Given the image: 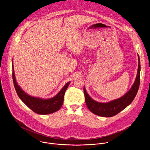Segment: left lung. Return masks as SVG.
<instances>
[{
	"mask_svg": "<svg viewBox=\"0 0 150 150\" xmlns=\"http://www.w3.org/2000/svg\"><path fill=\"white\" fill-rule=\"evenodd\" d=\"M141 65L138 56V69L136 79L130 90L120 98L113 100L109 103H102L93 100L87 94L85 88L83 92L85 103L88 109L94 114L103 117H112L118 114L129 105L135 98L140 83Z\"/></svg>",
	"mask_w": 150,
	"mask_h": 150,
	"instance_id": "8db88e82",
	"label": "left lung"
}]
</instances>
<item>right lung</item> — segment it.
Instances as JSON below:
<instances>
[{
    "instance_id": "obj_1",
    "label": "right lung",
    "mask_w": 150,
    "mask_h": 150,
    "mask_svg": "<svg viewBox=\"0 0 150 150\" xmlns=\"http://www.w3.org/2000/svg\"><path fill=\"white\" fill-rule=\"evenodd\" d=\"M12 78L15 90L19 98L34 112L39 115L50 114L61 108L63 103L64 95L70 83V82H68L55 97L50 99L44 100L31 97L22 90L16 82L13 67L12 69Z\"/></svg>"
}]
</instances>
